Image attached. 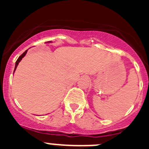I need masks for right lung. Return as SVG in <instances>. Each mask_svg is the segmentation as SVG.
Segmentation results:
<instances>
[{
  "instance_id": "obj_1",
  "label": "right lung",
  "mask_w": 149,
  "mask_h": 149,
  "mask_svg": "<svg viewBox=\"0 0 149 149\" xmlns=\"http://www.w3.org/2000/svg\"><path fill=\"white\" fill-rule=\"evenodd\" d=\"M27 51H24V53L22 54L20 56H19V57H18V60H17V61L15 62V70H14V72H15V69H16V68H17V66H18V63H19V62H20L21 60H22V58H23L24 56H25V54H27Z\"/></svg>"
}]
</instances>
